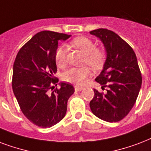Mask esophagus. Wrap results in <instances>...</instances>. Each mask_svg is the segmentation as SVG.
Returning a JSON list of instances; mask_svg holds the SVG:
<instances>
[{
  "instance_id": "obj_1",
  "label": "esophagus",
  "mask_w": 151,
  "mask_h": 151,
  "mask_svg": "<svg viewBox=\"0 0 151 151\" xmlns=\"http://www.w3.org/2000/svg\"><path fill=\"white\" fill-rule=\"evenodd\" d=\"M74 88H75V91H78V92H80V91H81L82 89H83V88L79 87V86H75V87H74Z\"/></svg>"
}]
</instances>
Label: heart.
<instances>
[{
	"mask_svg": "<svg viewBox=\"0 0 151 151\" xmlns=\"http://www.w3.org/2000/svg\"><path fill=\"white\" fill-rule=\"evenodd\" d=\"M71 45L86 55L85 64H87L95 70L100 69L103 65L105 54L102 50L96 49L93 40L87 37H78L71 42ZM55 59L58 67L63 68L65 66L66 64V47L65 46L62 45L58 47L55 53ZM89 75L90 71L88 68H71L63 73V79L77 86H82Z\"/></svg>",
	"mask_w": 151,
	"mask_h": 151,
	"instance_id": "heart-1",
	"label": "heart"
}]
</instances>
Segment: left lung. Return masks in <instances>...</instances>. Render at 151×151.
I'll use <instances>...</instances> for the list:
<instances>
[{"instance_id":"obj_1","label":"left lung","mask_w":151,"mask_h":151,"mask_svg":"<svg viewBox=\"0 0 151 151\" xmlns=\"http://www.w3.org/2000/svg\"><path fill=\"white\" fill-rule=\"evenodd\" d=\"M101 40L106 51L103 70L95 81L106 93L94 88L89 103L92 112L104 121L118 122L134 106L141 85L142 76L136 55L128 43L110 30L99 28L89 32Z\"/></svg>"}]
</instances>
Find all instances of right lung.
I'll use <instances>...</instances> for the list:
<instances>
[{"label": "right lung", "instance_id": "right-lung-1", "mask_svg": "<svg viewBox=\"0 0 151 151\" xmlns=\"http://www.w3.org/2000/svg\"><path fill=\"white\" fill-rule=\"evenodd\" d=\"M71 35L42 31L24 44L17 54L13 65L12 90L19 108L30 121L41 127H50L64 118L67 101L74 93L73 86L58 82L55 59L58 41ZM57 86V85H56ZM53 91L50 92V89Z\"/></svg>", "mask_w": 151, "mask_h": 151}]
</instances>
